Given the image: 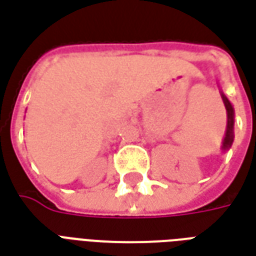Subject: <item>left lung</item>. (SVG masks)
<instances>
[{
	"instance_id": "1",
	"label": "left lung",
	"mask_w": 256,
	"mask_h": 256,
	"mask_svg": "<svg viewBox=\"0 0 256 256\" xmlns=\"http://www.w3.org/2000/svg\"><path fill=\"white\" fill-rule=\"evenodd\" d=\"M220 97H222L224 104H225L226 116H228L226 133L225 137H224V141H222V146H220V150L225 152V150H230L232 144H233V138H234V132H233V128H234V110H233V106H232L230 101L228 100V97L222 92H220Z\"/></svg>"
}]
</instances>
